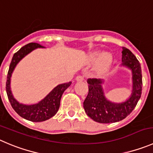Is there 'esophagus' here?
Segmentation results:
<instances>
[{
	"mask_svg": "<svg viewBox=\"0 0 153 153\" xmlns=\"http://www.w3.org/2000/svg\"><path fill=\"white\" fill-rule=\"evenodd\" d=\"M75 79H76L77 81H82L84 80V78L82 76H81V75H78Z\"/></svg>",
	"mask_w": 153,
	"mask_h": 153,
	"instance_id": "obj_1",
	"label": "esophagus"
}]
</instances>
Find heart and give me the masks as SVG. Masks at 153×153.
I'll use <instances>...</instances> for the list:
<instances>
[{
  "label": "heart",
  "instance_id": "heart-1",
  "mask_svg": "<svg viewBox=\"0 0 153 153\" xmlns=\"http://www.w3.org/2000/svg\"><path fill=\"white\" fill-rule=\"evenodd\" d=\"M90 61L91 62H97V70L100 72H103L110 66L112 57L109 53H104L102 51H96L90 56Z\"/></svg>",
  "mask_w": 153,
  "mask_h": 153
}]
</instances>
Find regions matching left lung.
<instances>
[{
    "label": "left lung",
    "instance_id": "left-lung-1",
    "mask_svg": "<svg viewBox=\"0 0 153 153\" xmlns=\"http://www.w3.org/2000/svg\"><path fill=\"white\" fill-rule=\"evenodd\" d=\"M122 66L129 68L132 73V92L131 96L122 102H114L105 97L102 85L104 81L89 78L88 92L84 101L87 115L99 123H114L122 121L134 110L142 94V72L139 61L131 51L122 48Z\"/></svg>",
    "mask_w": 153,
    "mask_h": 153
}]
</instances>
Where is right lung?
I'll use <instances>...</instances> for the list:
<instances>
[{
	"instance_id": "1",
	"label": "right lung",
	"mask_w": 153,
	"mask_h": 153,
	"mask_svg": "<svg viewBox=\"0 0 153 153\" xmlns=\"http://www.w3.org/2000/svg\"><path fill=\"white\" fill-rule=\"evenodd\" d=\"M44 48V47L37 43H29L20 48V50L17 51L16 53H14L10 65L7 78V83H6L7 94L13 109L22 118L33 122H44L54 116L59 110L62 94L72 84V82L69 81L68 83L57 85L38 103L31 104V105L23 104L19 102L13 97L10 88V81L12 74L16 65L21 59H23L25 56L30 53L31 51H33L37 48Z\"/></svg>"
}]
</instances>
